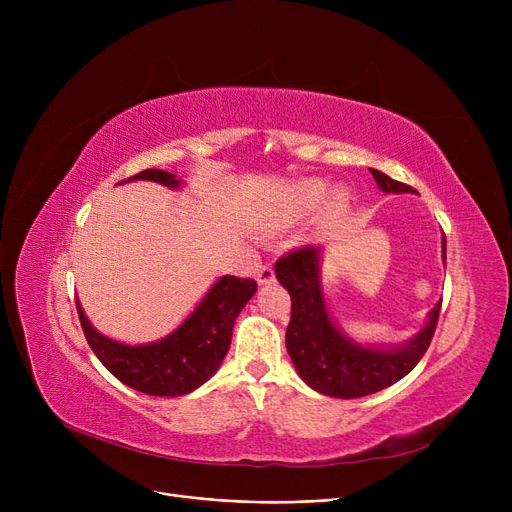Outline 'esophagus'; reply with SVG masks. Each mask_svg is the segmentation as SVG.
I'll return each mask as SVG.
<instances>
[{
	"label": "esophagus",
	"instance_id": "1",
	"mask_svg": "<svg viewBox=\"0 0 512 512\" xmlns=\"http://www.w3.org/2000/svg\"><path fill=\"white\" fill-rule=\"evenodd\" d=\"M257 282L263 286V284H272V282H276V274H274V270L270 265H263L261 270L257 272Z\"/></svg>",
	"mask_w": 512,
	"mask_h": 512
}]
</instances>
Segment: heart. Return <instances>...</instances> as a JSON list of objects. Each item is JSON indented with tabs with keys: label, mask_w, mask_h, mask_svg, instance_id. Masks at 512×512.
I'll list each match as a JSON object with an SVG mask.
<instances>
[{
	"label": "heart",
	"mask_w": 512,
	"mask_h": 512,
	"mask_svg": "<svg viewBox=\"0 0 512 512\" xmlns=\"http://www.w3.org/2000/svg\"><path fill=\"white\" fill-rule=\"evenodd\" d=\"M328 193V186L324 182H317V180H307L301 182L292 188L288 193L284 207H282V215L286 220H294V218H301V215L311 213L321 201H324ZM334 205L340 207L342 205V197L336 195Z\"/></svg>",
	"instance_id": "obj_1"
}]
</instances>
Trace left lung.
Listing matches in <instances>:
<instances>
[{
	"instance_id": "obj_1",
	"label": "left lung",
	"mask_w": 512,
	"mask_h": 512,
	"mask_svg": "<svg viewBox=\"0 0 512 512\" xmlns=\"http://www.w3.org/2000/svg\"><path fill=\"white\" fill-rule=\"evenodd\" d=\"M384 193H413V186L392 180L380 170H371ZM446 261V236L442 238ZM319 247H301L280 257L276 278L288 290L292 301L286 330L288 355L299 375L313 390L334 398H361L380 392L421 361L438 326L442 301L429 311L423 330L398 346H361L344 336L334 324L319 278Z\"/></svg>"
}]
</instances>
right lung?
<instances>
[{"label":"right lung","instance_id":"right-lung-1","mask_svg":"<svg viewBox=\"0 0 512 512\" xmlns=\"http://www.w3.org/2000/svg\"><path fill=\"white\" fill-rule=\"evenodd\" d=\"M132 180H153L168 188L182 184L176 174L164 170H143L118 184ZM255 292L257 282L251 278L222 276L172 334L137 346L99 334L78 301L76 311L93 353L122 384L151 396H182L218 371L230 348L234 321Z\"/></svg>","mask_w":512,"mask_h":512}]
</instances>
